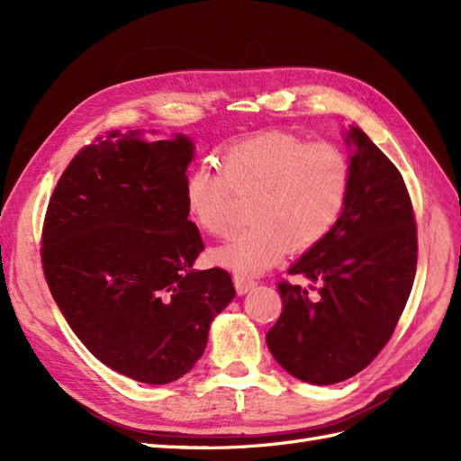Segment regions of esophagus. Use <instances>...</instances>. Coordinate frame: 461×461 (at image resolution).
<instances>
[{
    "instance_id": "esophagus-1",
    "label": "esophagus",
    "mask_w": 461,
    "mask_h": 461,
    "mask_svg": "<svg viewBox=\"0 0 461 461\" xmlns=\"http://www.w3.org/2000/svg\"><path fill=\"white\" fill-rule=\"evenodd\" d=\"M234 286H236V292H239V294H246V292H249L254 286H258V281L249 275H246V273H236L234 275Z\"/></svg>"
}]
</instances>
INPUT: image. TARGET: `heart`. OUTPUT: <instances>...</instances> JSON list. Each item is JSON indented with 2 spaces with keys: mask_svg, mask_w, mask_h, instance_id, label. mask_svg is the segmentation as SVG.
<instances>
[{
  "mask_svg": "<svg viewBox=\"0 0 461 461\" xmlns=\"http://www.w3.org/2000/svg\"><path fill=\"white\" fill-rule=\"evenodd\" d=\"M352 185V159L330 140L312 142L288 132H265L227 146L221 169L198 165L185 183L190 219L217 239L232 232V207L252 198L246 230L217 258L222 265L254 275L286 249L308 252L337 227Z\"/></svg>",
  "mask_w": 461,
  "mask_h": 461,
  "instance_id": "heart-1",
  "label": "heart"
}]
</instances>
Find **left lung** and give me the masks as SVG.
I'll return each mask as SVG.
<instances>
[{
	"instance_id": "8db88e82",
	"label": "left lung",
	"mask_w": 461,
	"mask_h": 461,
	"mask_svg": "<svg viewBox=\"0 0 461 461\" xmlns=\"http://www.w3.org/2000/svg\"><path fill=\"white\" fill-rule=\"evenodd\" d=\"M352 185L344 212L288 275L312 292L278 283L283 312L267 346L285 371L312 384L350 379L393 337L417 267V227L406 183L369 136L350 129Z\"/></svg>"
}]
</instances>
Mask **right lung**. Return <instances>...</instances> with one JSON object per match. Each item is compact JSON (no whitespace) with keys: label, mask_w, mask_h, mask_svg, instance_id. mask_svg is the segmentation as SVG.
<instances>
[{"label":"right lung","mask_w":461,"mask_h":461,"mask_svg":"<svg viewBox=\"0 0 461 461\" xmlns=\"http://www.w3.org/2000/svg\"><path fill=\"white\" fill-rule=\"evenodd\" d=\"M192 153L180 134L97 136L58 180L41 229V267L68 327L102 364L146 384L188 373L236 294L225 269H192L203 249L185 202Z\"/></svg>","instance_id":"1"}]
</instances>
